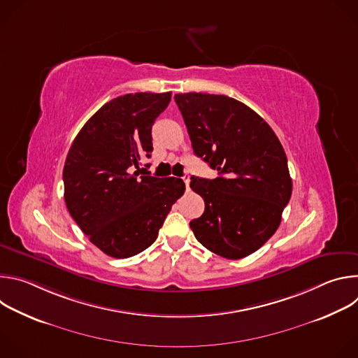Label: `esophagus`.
I'll return each instance as SVG.
<instances>
[{
	"label": "esophagus",
	"instance_id": "1",
	"mask_svg": "<svg viewBox=\"0 0 358 358\" xmlns=\"http://www.w3.org/2000/svg\"><path fill=\"white\" fill-rule=\"evenodd\" d=\"M182 181H184L185 188H187V191H188V189H189V176H188V174H185V176L182 177Z\"/></svg>",
	"mask_w": 358,
	"mask_h": 358
}]
</instances>
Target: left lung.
Wrapping results in <instances>:
<instances>
[{
    "instance_id": "8db88e82",
    "label": "left lung",
    "mask_w": 358,
    "mask_h": 358,
    "mask_svg": "<svg viewBox=\"0 0 358 358\" xmlns=\"http://www.w3.org/2000/svg\"><path fill=\"white\" fill-rule=\"evenodd\" d=\"M174 99L195 156L220 174L191 177L189 187L203 198L206 211L189 227L220 257L245 258L276 232L290 199L285 150L271 126L239 100L195 92Z\"/></svg>"
}]
</instances>
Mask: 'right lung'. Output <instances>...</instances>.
Listing matches in <instances>:
<instances>
[{
    "instance_id": "1",
    "label": "right lung",
    "mask_w": 358,
    "mask_h": 358,
    "mask_svg": "<svg viewBox=\"0 0 358 358\" xmlns=\"http://www.w3.org/2000/svg\"><path fill=\"white\" fill-rule=\"evenodd\" d=\"M167 93H129L101 106L75 137L64 167L65 202L89 241L112 258H130L157 239L181 178L138 176L152 151L151 127Z\"/></svg>"
}]
</instances>
